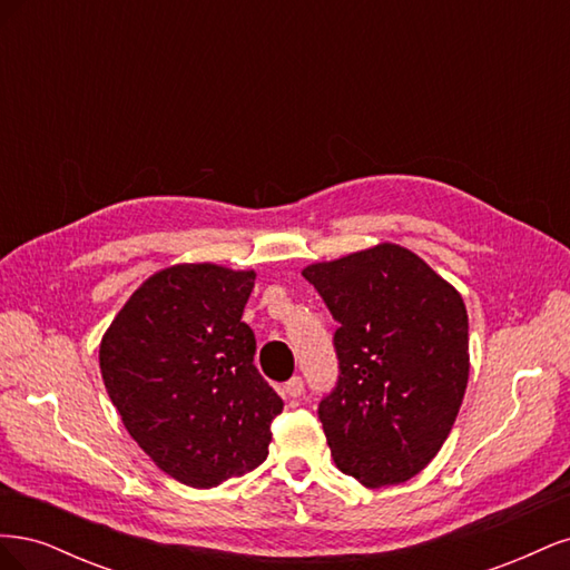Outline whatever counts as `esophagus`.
Wrapping results in <instances>:
<instances>
[{
	"mask_svg": "<svg viewBox=\"0 0 570 570\" xmlns=\"http://www.w3.org/2000/svg\"><path fill=\"white\" fill-rule=\"evenodd\" d=\"M283 394L287 396V400H297V396L304 394V381L299 375L289 377V381L283 385Z\"/></svg>",
	"mask_w": 570,
	"mask_h": 570,
	"instance_id": "1",
	"label": "esophagus"
}]
</instances>
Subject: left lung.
<instances>
[{"mask_svg":"<svg viewBox=\"0 0 570 570\" xmlns=\"http://www.w3.org/2000/svg\"><path fill=\"white\" fill-rule=\"evenodd\" d=\"M302 275L340 323V381L318 406L335 465L366 488L421 473L469 385V314L456 287L392 243Z\"/></svg>","mask_w":570,"mask_h":570,"instance_id":"8db88e82","label":"left lung"}]
</instances>
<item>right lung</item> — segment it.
Here are the masks:
<instances>
[{
    "instance_id": "1",
    "label": "right lung",
    "mask_w": 570,
    "mask_h": 570,
    "mask_svg": "<svg viewBox=\"0 0 570 570\" xmlns=\"http://www.w3.org/2000/svg\"><path fill=\"white\" fill-rule=\"evenodd\" d=\"M254 271L176 264L137 287L99 344L101 381L164 473L209 490L268 456L283 400L254 366L243 323Z\"/></svg>"
}]
</instances>
